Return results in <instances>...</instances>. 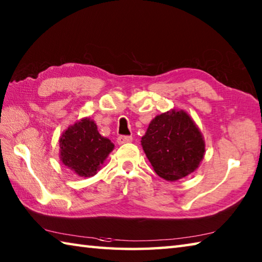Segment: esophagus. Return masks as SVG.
Returning <instances> with one entry per match:
<instances>
[{
    "label": "esophagus",
    "mask_w": 262,
    "mask_h": 262,
    "mask_svg": "<svg viewBox=\"0 0 262 262\" xmlns=\"http://www.w3.org/2000/svg\"><path fill=\"white\" fill-rule=\"evenodd\" d=\"M131 141H132L131 136H120L117 138L118 145H123V144H126V142H131Z\"/></svg>",
    "instance_id": "34e87169"
}]
</instances>
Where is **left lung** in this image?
<instances>
[{
    "mask_svg": "<svg viewBox=\"0 0 262 262\" xmlns=\"http://www.w3.org/2000/svg\"><path fill=\"white\" fill-rule=\"evenodd\" d=\"M147 159L157 174L174 181L190 174L203 160L205 144L194 121L184 111L157 115L141 138Z\"/></svg>",
    "mask_w": 262,
    "mask_h": 262,
    "instance_id": "8db88e82",
    "label": "left lung"
}]
</instances>
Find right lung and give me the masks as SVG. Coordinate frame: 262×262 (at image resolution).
I'll use <instances>...</instances> for the list:
<instances>
[{
    "mask_svg": "<svg viewBox=\"0 0 262 262\" xmlns=\"http://www.w3.org/2000/svg\"><path fill=\"white\" fill-rule=\"evenodd\" d=\"M60 160L67 167L81 177L97 173L114 144L100 136L96 123L90 118H83L62 133Z\"/></svg>",
    "mask_w": 262,
    "mask_h": 262,
    "instance_id": "right-lung-1",
    "label": "right lung"
}]
</instances>
